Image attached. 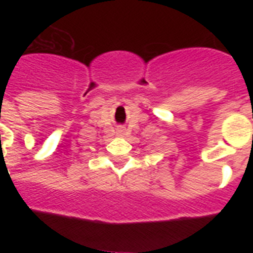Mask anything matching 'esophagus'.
Returning a JSON list of instances; mask_svg holds the SVG:
<instances>
[{"mask_svg": "<svg viewBox=\"0 0 253 253\" xmlns=\"http://www.w3.org/2000/svg\"><path fill=\"white\" fill-rule=\"evenodd\" d=\"M116 133H118V135H119V137H124L125 134H126V128H125V126H118V129H116Z\"/></svg>", "mask_w": 253, "mask_h": 253, "instance_id": "obj_1", "label": "esophagus"}]
</instances>
